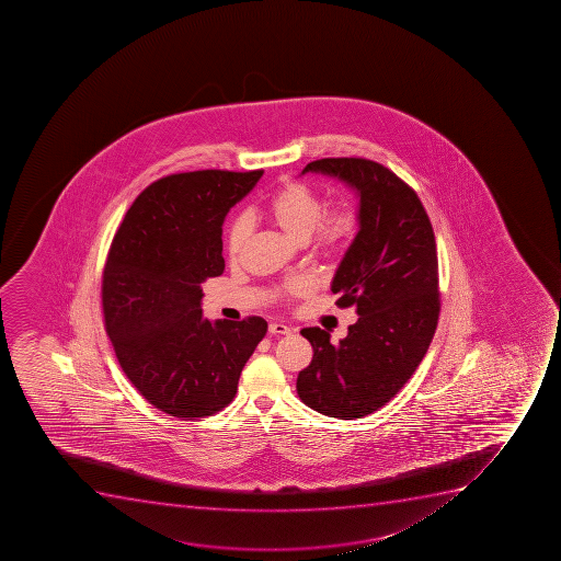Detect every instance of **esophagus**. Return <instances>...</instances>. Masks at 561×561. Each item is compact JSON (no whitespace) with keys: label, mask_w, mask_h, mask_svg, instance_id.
<instances>
[{"label":"esophagus","mask_w":561,"mask_h":561,"mask_svg":"<svg viewBox=\"0 0 561 561\" xmlns=\"http://www.w3.org/2000/svg\"><path fill=\"white\" fill-rule=\"evenodd\" d=\"M268 333L271 334H290V328L284 325V323L272 322L268 325Z\"/></svg>","instance_id":"obj_1"}]
</instances>
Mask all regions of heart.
<instances>
[{
    "mask_svg": "<svg viewBox=\"0 0 561 561\" xmlns=\"http://www.w3.org/2000/svg\"><path fill=\"white\" fill-rule=\"evenodd\" d=\"M261 216L284 230L295 241H311L322 254H340L350 247L358 232V214L350 203H336L323 210V199L300 181H289L268 197ZM249 221L238 217L227 233V254L238 260L249 239ZM312 284L306 277H293L279 289V296L295 298L306 295Z\"/></svg>",
    "mask_w": 561,
    "mask_h": 561,
    "instance_id": "b5f03b06",
    "label": "heart"
}]
</instances>
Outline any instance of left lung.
Instances as JSON below:
<instances>
[{
  "label": "left lung",
  "instance_id": "left-lung-1",
  "mask_svg": "<svg viewBox=\"0 0 561 561\" xmlns=\"http://www.w3.org/2000/svg\"><path fill=\"white\" fill-rule=\"evenodd\" d=\"M342 179L360 195V230L334 274L336 306L358 322L331 344L328 331L301 329L312 360L296 389L304 404L344 421L388 404L432 344L440 312L437 244L415 190L362 157H328L304 168Z\"/></svg>",
  "mask_w": 561,
  "mask_h": 561
}]
</instances>
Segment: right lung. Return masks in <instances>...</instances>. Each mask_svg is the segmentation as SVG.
Segmentation results:
<instances>
[{"mask_svg":"<svg viewBox=\"0 0 561 561\" xmlns=\"http://www.w3.org/2000/svg\"><path fill=\"white\" fill-rule=\"evenodd\" d=\"M263 170L173 173L126 211L102 272V311L118 364L157 410L183 421L227 408L266 333L261 317L203 318L201 284L221 276L222 221Z\"/></svg>","mask_w":561,"mask_h":561,"instance_id":"add662e5","label":"right lung"}]
</instances>
